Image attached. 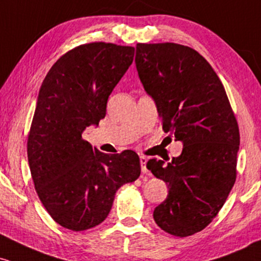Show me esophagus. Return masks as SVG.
I'll return each instance as SVG.
<instances>
[{
    "mask_svg": "<svg viewBox=\"0 0 261 261\" xmlns=\"http://www.w3.org/2000/svg\"><path fill=\"white\" fill-rule=\"evenodd\" d=\"M140 163H141V169H142L143 174H147V168H146V163H147V157H145V155H141V157H140Z\"/></svg>",
    "mask_w": 261,
    "mask_h": 261,
    "instance_id": "34e87169",
    "label": "esophagus"
}]
</instances>
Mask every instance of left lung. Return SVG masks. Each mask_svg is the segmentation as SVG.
Instances as JSON below:
<instances>
[{
	"instance_id": "obj_1",
	"label": "left lung",
	"mask_w": 261,
	"mask_h": 261,
	"mask_svg": "<svg viewBox=\"0 0 261 261\" xmlns=\"http://www.w3.org/2000/svg\"><path fill=\"white\" fill-rule=\"evenodd\" d=\"M135 62L163 130L182 143L170 163L147 162L169 189L153 218L169 234L191 236L212 222L234 185L238 124L217 73L191 47L137 44Z\"/></svg>"
}]
</instances>
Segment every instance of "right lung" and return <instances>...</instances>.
I'll return each mask as SVG.
<instances>
[{"label":"right lung","instance_id":"add662e5","mask_svg":"<svg viewBox=\"0 0 261 261\" xmlns=\"http://www.w3.org/2000/svg\"><path fill=\"white\" fill-rule=\"evenodd\" d=\"M135 47L80 45L62 55L43 81L27 152L39 199L64 228L103 222L118 189L140 176L136 152L107 154L83 140L107 114L110 93L134 61Z\"/></svg>","mask_w":261,"mask_h":261}]
</instances>
